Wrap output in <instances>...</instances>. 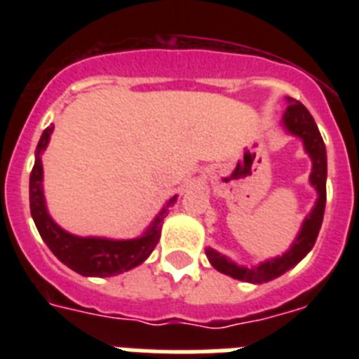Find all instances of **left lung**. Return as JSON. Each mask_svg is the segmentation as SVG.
<instances>
[{"label":"left lung","instance_id":"1","mask_svg":"<svg viewBox=\"0 0 359 359\" xmlns=\"http://www.w3.org/2000/svg\"><path fill=\"white\" fill-rule=\"evenodd\" d=\"M287 100H289V108H287L283 115V126L289 134L298 135L304 141L306 152L309 154L313 162L309 182L317 190L318 197L309 216L304 219V225H302L296 240L292 242L289 251L283 253L281 257L261 262L259 266L248 268L238 266L236 262H233L225 255L212 250V248L205 250L208 261H210V264L218 272L240 279V281H245V283H266L270 279L279 278L281 273L296 266L311 251V248L315 245V240L318 236V231H320V225H323L324 207H326V175H328V169H326L328 168L326 165V147H324L323 135H320L317 128V123L311 117V114L307 111L306 106L298 102V100H292V98H287Z\"/></svg>","mask_w":359,"mask_h":359}]
</instances>
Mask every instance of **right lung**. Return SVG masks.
<instances>
[{
    "instance_id": "1",
    "label": "right lung",
    "mask_w": 359,
    "mask_h": 359,
    "mask_svg": "<svg viewBox=\"0 0 359 359\" xmlns=\"http://www.w3.org/2000/svg\"><path fill=\"white\" fill-rule=\"evenodd\" d=\"M53 126H48L41 135V141L35 151V165L29 175V208L36 229L41 233L42 240L52 250V253L59 261L67 264L70 270L81 276L93 278H109L121 272L132 270L141 264L147 257L151 255L156 248L162 231V222L168 216V208L177 201L173 196L160 210L151 227L140 236L132 240H111L98 238V236H76L61 229L46 210L44 191H42V162L41 154L48 147Z\"/></svg>"
}]
</instances>
